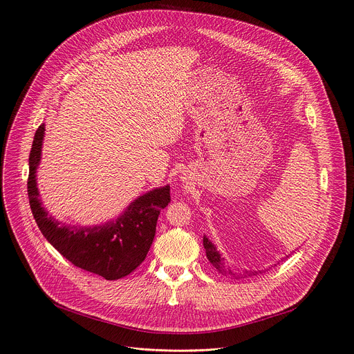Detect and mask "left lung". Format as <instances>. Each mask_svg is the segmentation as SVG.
<instances>
[{"mask_svg": "<svg viewBox=\"0 0 354 354\" xmlns=\"http://www.w3.org/2000/svg\"><path fill=\"white\" fill-rule=\"evenodd\" d=\"M203 248H205V250H206V257H207V261L212 263V266H214L219 273H222L223 276H226V277H233V279H238V277H241L239 274H236L234 273L229 266H226V263H225V257H222V254L218 252V249H216V246L212 243L210 241H209V238H206V236H203ZM256 272H245L243 273V276H252V274H254Z\"/></svg>", "mask_w": 354, "mask_h": 354, "instance_id": "obj_1", "label": "left lung"}]
</instances>
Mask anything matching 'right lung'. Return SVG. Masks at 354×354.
Listing matches in <instances>:
<instances>
[{
	"label": "right lung",
	"mask_w": 354,
	"mask_h": 354,
	"mask_svg": "<svg viewBox=\"0 0 354 354\" xmlns=\"http://www.w3.org/2000/svg\"><path fill=\"white\" fill-rule=\"evenodd\" d=\"M45 124L39 125L30 153L28 198L41 233L65 259L106 280L128 276L145 261L153 242L160 210L171 202V186L138 196L116 219L95 226H71L57 221L42 206L37 187Z\"/></svg>",
	"instance_id": "1"
}]
</instances>
